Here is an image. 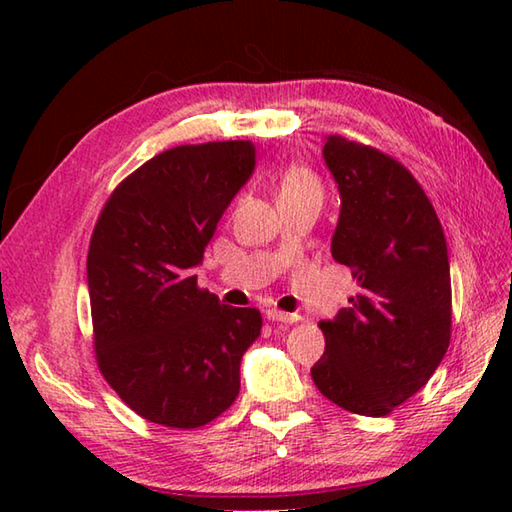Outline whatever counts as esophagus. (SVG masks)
<instances>
[{
    "label": "esophagus",
    "instance_id": "esophagus-1",
    "mask_svg": "<svg viewBox=\"0 0 512 512\" xmlns=\"http://www.w3.org/2000/svg\"><path fill=\"white\" fill-rule=\"evenodd\" d=\"M266 314H268L270 321H277V323H299L301 321V314L281 312V310H275V308H270Z\"/></svg>",
    "mask_w": 512,
    "mask_h": 512
}]
</instances>
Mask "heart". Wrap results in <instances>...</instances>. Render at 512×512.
Listing matches in <instances>:
<instances>
[{
    "label": "heart",
    "instance_id": "1",
    "mask_svg": "<svg viewBox=\"0 0 512 512\" xmlns=\"http://www.w3.org/2000/svg\"><path fill=\"white\" fill-rule=\"evenodd\" d=\"M323 198V187L317 173L303 165H290L281 171L277 182V200H319Z\"/></svg>",
    "mask_w": 512,
    "mask_h": 512
}]
</instances>
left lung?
I'll use <instances>...</instances> for the list:
<instances>
[{"mask_svg": "<svg viewBox=\"0 0 512 512\" xmlns=\"http://www.w3.org/2000/svg\"><path fill=\"white\" fill-rule=\"evenodd\" d=\"M339 184L332 257L358 284L350 308L321 321L325 352L310 369L334 405L387 416L436 372L451 341V270L436 209L398 160L328 136Z\"/></svg>", "mask_w": 512, "mask_h": 512, "instance_id": "obj_1", "label": "left lung"}]
</instances>
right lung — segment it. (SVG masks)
I'll use <instances>...</instances> for the list:
<instances>
[{
  "instance_id": "right-lung-1",
  "label": "right lung",
  "mask_w": 512,
  "mask_h": 512,
  "mask_svg": "<svg viewBox=\"0 0 512 512\" xmlns=\"http://www.w3.org/2000/svg\"><path fill=\"white\" fill-rule=\"evenodd\" d=\"M253 169L250 140L173 147L118 184L96 220V363L127 407L162 427L198 429L231 407L262 332L257 308L224 306L193 275Z\"/></svg>"
}]
</instances>
